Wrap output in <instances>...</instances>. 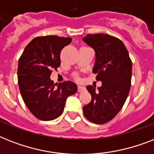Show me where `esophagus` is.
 Listing matches in <instances>:
<instances>
[{"label":"esophagus","mask_w":154,"mask_h":154,"mask_svg":"<svg viewBox=\"0 0 154 154\" xmlns=\"http://www.w3.org/2000/svg\"><path fill=\"white\" fill-rule=\"evenodd\" d=\"M85 90V88L83 86H81V85H78L77 86V92H79V93H82L83 91Z\"/></svg>","instance_id":"esophagus-1"}]
</instances>
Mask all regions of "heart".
Wrapping results in <instances>:
<instances>
[{
    "label": "heart",
    "mask_w": 154,
    "mask_h": 154,
    "mask_svg": "<svg viewBox=\"0 0 154 154\" xmlns=\"http://www.w3.org/2000/svg\"><path fill=\"white\" fill-rule=\"evenodd\" d=\"M75 78H77H77H78V76H77V75H75Z\"/></svg>",
    "instance_id": "1"
}]
</instances>
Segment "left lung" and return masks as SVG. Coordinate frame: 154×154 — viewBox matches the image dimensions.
I'll return each instance as SVG.
<instances>
[{
	"label": "left lung",
	"instance_id": "1",
	"mask_svg": "<svg viewBox=\"0 0 154 154\" xmlns=\"http://www.w3.org/2000/svg\"><path fill=\"white\" fill-rule=\"evenodd\" d=\"M96 53L93 72L102 85H88L91 101L83 107L87 119L95 124H105L119 112L129 95L131 85L132 60L123 42L108 34H88L83 38Z\"/></svg>",
	"mask_w": 154,
	"mask_h": 154
}]
</instances>
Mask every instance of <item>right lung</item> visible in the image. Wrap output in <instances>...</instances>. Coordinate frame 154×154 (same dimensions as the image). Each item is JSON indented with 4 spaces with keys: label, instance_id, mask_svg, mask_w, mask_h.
Segmentation results:
<instances>
[{
    "label": "right lung",
    "instance_id": "obj_1",
    "mask_svg": "<svg viewBox=\"0 0 154 154\" xmlns=\"http://www.w3.org/2000/svg\"><path fill=\"white\" fill-rule=\"evenodd\" d=\"M71 42V37H35L19 58L20 94L29 110L42 121L57 118L64 111L68 97L77 93V85L73 82H64L56 86L50 79L52 71L60 65V52Z\"/></svg>",
    "mask_w": 154,
    "mask_h": 154
}]
</instances>
